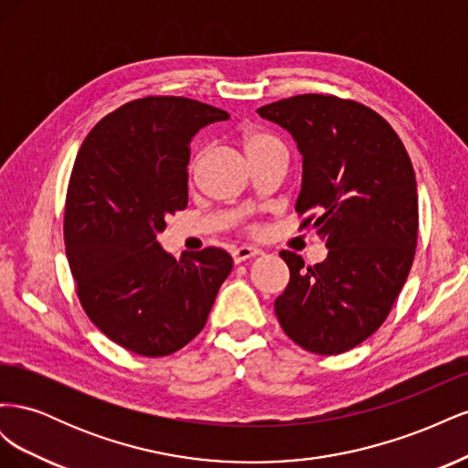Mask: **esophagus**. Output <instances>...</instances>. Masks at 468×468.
Returning <instances> with one entry per match:
<instances>
[{
  "instance_id": "esophagus-1",
  "label": "esophagus",
  "mask_w": 468,
  "mask_h": 468,
  "mask_svg": "<svg viewBox=\"0 0 468 468\" xmlns=\"http://www.w3.org/2000/svg\"><path fill=\"white\" fill-rule=\"evenodd\" d=\"M260 253H261V250H258V248L239 246V248H236V250L232 251V260H234V263H242V261H246V260H250V258L260 256Z\"/></svg>"
}]
</instances>
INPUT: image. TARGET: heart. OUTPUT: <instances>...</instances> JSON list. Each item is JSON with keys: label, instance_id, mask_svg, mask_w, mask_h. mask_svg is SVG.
Returning a JSON list of instances; mask_svg holds the SVG:
<instances>
[{"label": "heart", "instance_id": "obj_1", "mask_svg": "<svg viewBox=\"0 0 468 468\" xmlns=\"http://www.w3.org/2000/svg\"><path fill=\"white\" fill-rule=\"evenodd\" d=\"M244 148H246V154L251 158V155H258L261 152L282 148V144L271 134L260 133V131H250L244 134ZM193 165H195V162H193Z\"/></svg>", "mask_w": 468, "mask_h": 468}]
</instances>
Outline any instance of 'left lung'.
Masks as SVG:
<instances>
[{
    "instance_id": "left-lung-1",
    "label": "left lung",
    "mask_w": 468,
    "mask_h": 468,
    "mask_svg": "<svg viewBox=\"0 0 468 468\" xmlns=\"http://www.w3.org/2000/svg\"><path fill=\"white\" fill-rule=\"evenodd\" d=\"M303 154L296 212L328 248L314 267L282 250L291 271L275 314L296 346L337 356L387 320L414 261L418 191L410 155L378 112L351 99L304 93L258 109Z\"/></svg>"
}]
</instances>
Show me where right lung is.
I'll return each mask as SVG.
<instances>
[{
	"label": "right lung",
	"mask_w": 468,
	"mask_h": 468,
	"mask_svg": "<svg viewBox=\"0 0 468 468\" xmlns=\"http://www.w3.org/2000/svg\"><path fill=\"white\" fill-rule=\"evenodd\" d=\"M226 119L187 97L134 99L99 121L76 155L64 242L78 299L99 330L138 356L187 346L232 271L220 248L176 260L155 239L165 217L187 207L191 138Z\"/></svg>",
	"instance_id": "right-lung-1"
}]
</instances>
